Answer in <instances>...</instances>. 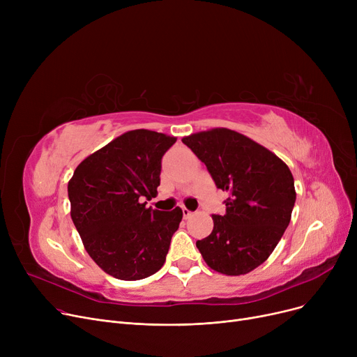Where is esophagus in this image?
<instances>
[{
  "instance_id": "34e87169",
  "label": "esophagus",
  "mask_w": 357,
  "mask_h": 357,
  "mask_svg": "<svg viewBox=\"0 0 357 357\" xmlns=\"http://www.w3.org/2000/svg\"><path fill=\"white\" fill-rule=\"evenodd\" d=\"M182 214H183V218L186 220V218H190V217L192 215V211H190L188 208H185V207H182Z\"/></svg>"
}]
</instances>
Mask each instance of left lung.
I'll use <instances>...</instances> for the list:
<instances>
[{
  "instance_id": "obj_1",
  "label": "left lung",
  "mask_w": 357,
  "mask_h": 357,
  "mask_svg": "<svg viewBox=\"0 0 357 357\" xmlns=\"http://www.w3.org/2000/svg\"><path fill=\"white\" fill-rule=\"evenodd\" d=\"M226 191V214L213 215L214 229L197 241L205 264L218 273L246 275L264 264L284 236L295 204L294 176L269 149L230 128L185 136Z\"/></svg>"
}]
</instances>
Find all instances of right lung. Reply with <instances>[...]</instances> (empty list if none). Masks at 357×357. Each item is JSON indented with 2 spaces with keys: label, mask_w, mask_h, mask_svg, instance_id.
Wrapping results in <instances>:
<instances>
[{
  "label": "right lung",
  "mask_w": 357,
  "mask_h": 357,
  "mask_svg": "<svg viewBox=\"0 0 357 357\" xmlns=\"http://www.w3.org/2000/svg\"><path fill=\"white\" fill-rule=\"evenodd\" d=\"M176 137L131 130L85 158L68 182L70 217L91 259L108 275L139 280L165 264L182 210L158 211L160 160Z\"/></svg>",
  "instance_id": "right-lung-1"
}]
</instances>
